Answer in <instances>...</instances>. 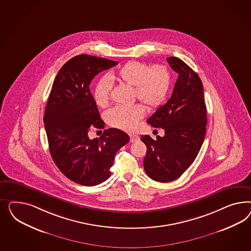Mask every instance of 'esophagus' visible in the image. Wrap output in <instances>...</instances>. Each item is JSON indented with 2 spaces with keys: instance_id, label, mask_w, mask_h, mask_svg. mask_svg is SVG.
I'll list each match as a JSON object with an SVG mask.
<instances>
[{
  "instance_id": "esophagus-1",
  "label": "esophagus",
  "mask_w": 251,
  "mask_h": 251,
  "mask_svg": "<svg viewBox=\"0 0 251 251\" xmlns=\"http://www.w3.org/2000/svg\"><path fill=\"white\" fill-rule=\"evenodd\" d=\"M129 140H130L131 143H135V142H138L140 140V137L138 136V135H134V134H130L129 135Z\"/></svg>"
}]
</instances>
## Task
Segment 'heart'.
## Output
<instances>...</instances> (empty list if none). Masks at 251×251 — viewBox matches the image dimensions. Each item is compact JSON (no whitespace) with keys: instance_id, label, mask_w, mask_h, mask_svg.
Masks as SVG:
<instances>
[{"instance_id":"obj_1","label":"heart","mask_w":251,"mask_h":251,"mask_svg":"<svg viewBox=\"0 0 251 251\" xmlns=\"http://www.w3.org/2000/svg\"><path fill=\"white\" fill-rule=\"evenodd\" d=\"M110 78H115L122 84L134 86V98L150 108L157 107L163 103L171 83V75L166 66L155 65L150 68L144 62L136 61H128ZM111 90V80L107 76L102 77L93 91L95 103L100 107L107 106ZM145 114V106L141 104L117 106L106 112V122L115 128L131 131L136 129Z\"/></svg>"}]
</instances>
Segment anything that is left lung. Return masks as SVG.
I'll return each mask as SVG.
<instances>
[{
	"label": "left lung",
	"mask_w": 251,
	"mask_h": 251,
	"mask_svg": "<svg viewBox=\"0 0 251 251\" xmlns=\"http://www.w3.org/2000/svg\"><path fill=\"white\" fill-rule=\"evenodd\" d=\"M178 74L167 104L147 120L153 128L165 129V136L152 140L143 135L147 147L144 167L149 177L158 182L178 178L196 158L204 141L207 125L203 85L197 74L176 57L167 58Z\"/></svg>",
	"instance_id": "obj_1"
}]
</instances>
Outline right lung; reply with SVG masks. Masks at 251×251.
<instances>
[{"label":"right lung","mask_w":251,"mask_h":251,"mask_svg":"<svg viewBox=\"0 0 251 251\" xmlns=\"http://www.w3.org/2000/svg\"><path fill=\"white\" fill-rule=\"evenodd\" d=\"M117 61L81 54L69 60L55 77L46 105L44 124L50 155L61 173L74 182L96 186L110 176L115 155L129 137L121 129H105L89 139L93 127L104 129L89 85L100 72Z\"/></svg>","instance_id":"1"}]
</instances>
